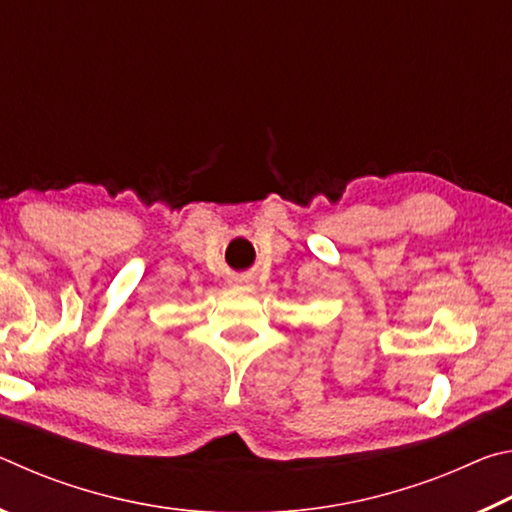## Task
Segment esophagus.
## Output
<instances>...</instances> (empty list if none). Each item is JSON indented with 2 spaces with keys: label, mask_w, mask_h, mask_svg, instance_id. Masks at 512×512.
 <instances>
[{
  "label": "esophagus",
  "mask_w": 512,
  "mask_h": 512,
  "mask_svg": "<svg viewBox=\"0 0 512 512\" xmlns=\"http://www.w3.org/2000/svg\"><path fill=\"white\" fill-rule=\"evenodd\" d=\"M235 287H237L239 291H253V289H255V284L250 282V280H237V282H235Z\"/></svg>",
  "instance_id": "obj_1"
}]
</instances>
